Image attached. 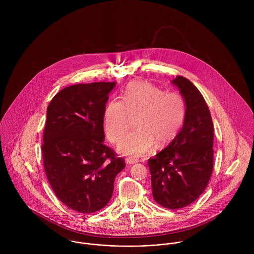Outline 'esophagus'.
I'll return each mask as SVG.
<instances>
[{"instance_id":"esophagus-1","label":"esophagus","mask_w":254,"mask_h":254,"mask_svg":"<svg viewBox=\"0 0 254 254\" xmlns=\"http://www.w3.org/2000/svg\"><path fill=\"white\" fill-rule=\"evenodd\" d=\"M125 161H126L127 164H135V163H137L139 160H138V159H135V158H132V157H127V158L125 159Z\"/></svg>"}]
</instances>
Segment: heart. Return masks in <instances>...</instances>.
Here are the masks:
<instances>
[{
  "label": "heart",
  "instance_id": "1",
  "mask_svg": "<svg viewBox=\"0 0 254 254\" xmlns=\"http://www.w3.org/2000/svg\"><path fill=\"white\" fill-rule=\"evenodd\" d=\"M137 130L127 134L117 146L123 155L142 156L155 144L164 146L178 135L186 117V103L176 92L145 82H131L122 100H110L104 111V127L109 141L116 144L128 130L132 117Z\"/></svg>",
  "mask_w": 254,
  "mask_h": 254
}]
</instances>
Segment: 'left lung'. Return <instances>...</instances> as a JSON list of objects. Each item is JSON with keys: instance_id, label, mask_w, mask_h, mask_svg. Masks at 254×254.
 <instances>
[{"instance_id": "8db88e82", "label": "left lung", "mask_w": 254, "mask_h": 254, "mask_svg": "<svg viewBox=\"0 0 254 254\" xmlns=\"http://www.w3.org/2000/svg\"><path fill=\"white\" fill-rule=\"evenodd\" d=\"M186 117L176 138L147 160L154 200L169 209L192 203L206 189L213 169L214 129L209 109L197 88L177 76Z\"/></svg>"}]
</instances>
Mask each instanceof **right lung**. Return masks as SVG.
I'll list each match as a JSON object with an SVG mask.
<instances>
[{"instance_id":"1","label":"right lung","mask_w":254,"mask_h":254,"mask_svg":"<svg viewBox=\"0 0 254 254\" xmlns=\"http://www.w3.org/2000/svg\"><path fill=\"white\" fill-rule=\"evenodd\" d=\"M115 82L76 84L51 101L43 134L46 176L58 198L80 213H94L111 198L125 161L104 144V111Z\"/></svg>"}]
</instances>
